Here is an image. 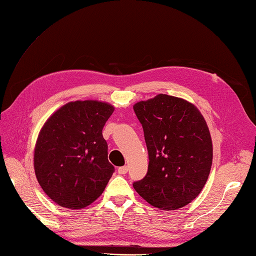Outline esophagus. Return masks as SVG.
Here are the masks:
<instances>
[{
    "label": "esophagus",
    "instance_id": "obj_1",
    "mask_svg": "<svg viewBox=\"0 0 256 256\" xmlns=\"http://www.w3.org/2000/svg\"><path fill=\"white\" fill-rule=\"evenodd\" d=\"M118 174H120V175H125L127 172H128V168L125 166H120V168H118Z\"/></svg>",
    "mask_w": 256,
    "mask_h": 256
}]
</instances>
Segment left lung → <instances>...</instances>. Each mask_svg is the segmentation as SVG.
<instances>
[{"label": "left lung", "mask_w": 256, "mask_h": 256, "mask_svg": "<svg viewBox=\"0 0 256 256\" xmlns=\"http://www.w3.org/2000/svg\"><path fill=\"white\" fill-rule=\"evenodd\" d=\"M134 110L150 159L134 188L154 207H184L202 191L212 168V143L203 115L186 100L164 94L136 104Z\"/></svg>", "instance_id": "1"}]
</instances>
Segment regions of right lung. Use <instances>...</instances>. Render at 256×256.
Wrapping results in <instances>:
<instances>
[{
	"instance_id": "obj_1",
	"label": "right lung",
	"mask_w": 256,
	"mask_h": 256,
	"mask_svg": "<svg viewBox=\"0 0 256 256\" xmlns=\"http://www.w3.org/2000/svg\"><path fill=\"white\" fill-rule=\"evenodd\" d=\"M114 111L95 100L69 102L46 122L34 152L40 187L70 209L88 206L104 192L115 168L108 160L102 129Z\"/></svg>"
}]
</instances>
